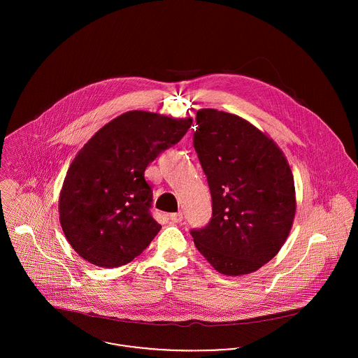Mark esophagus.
Instances as JSON below:
<instances>
[{"label": "esophagus", "instance_id": "obj_1", "mask_svg": "<svg viewBox=\"0 0 358 358\" xmlns=\"http://www.w3.org/2000/svg\"><path fill=\"white\" fill-rule=\"evenodd\" d=\"M169 219H171L173 223H180V222L183 220V213H182V212L171 213V215H169Z\"/></svg>", "mask_w": 358, "mask_h": 358}]
</instances>
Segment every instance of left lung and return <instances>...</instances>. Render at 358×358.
<instances>
[{"instance_id": "obj_1", "label": "left lung", "mask_w": 358, "mask_h": 358, "mask_svg": "<svg viewBox=\"0 0 358 358\" xmlns=\"http://www.w3.org/2000/svg\"><path fill=\"white\" fill-rule=\"evenodd\" d=\"M193 145L212 197V217L190 231L222 274L256 271L278 254L295 216L291 168L278 146L238 115L203 108Z\"/></svg>"}]
</instances>
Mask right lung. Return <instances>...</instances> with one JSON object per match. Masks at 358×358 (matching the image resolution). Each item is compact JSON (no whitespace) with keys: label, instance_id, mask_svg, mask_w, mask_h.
I'll return each mask as SVG.
<instances>
[{"label":"right lung","instance_id":"obj_1","mask_svg":"<svg viewBox=\"0 0 358 358\" xmlns=\"http://www.w3.org/2000/svg\"><path fill=\"white\" fill-rule=\"evenodd\" d=\"M192 118L128 111L101 128L78 152L64 178L59 217L73 250L99 267L141 255L161 229L152 216L148 165L176 145Z\"/></svg>","mask_w":358,"mask_h":358}]
</instances>
